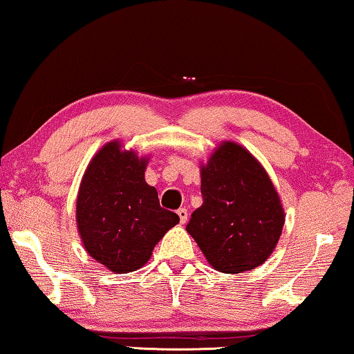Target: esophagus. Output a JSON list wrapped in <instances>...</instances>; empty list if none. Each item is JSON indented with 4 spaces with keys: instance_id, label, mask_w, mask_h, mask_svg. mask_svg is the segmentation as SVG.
Masks as SVG:
<instances>
[{
    "instance_id": "34e87169",
    "label": "esophagus",
    "mask_w": 354,
    "mask_h": 354,
    "mask_svg": "<svg viewBox=\"0 0 354 354\" xmlns=\"http://www.w3.org/2000/svg\"><path fill=\"white\" fill-rule=\"evenodd\" d=\"M177 216H178V219H180V224H185L188 219V211L185 209V207H180V209L177 211Z\"/></svg>"
}]
</instances>
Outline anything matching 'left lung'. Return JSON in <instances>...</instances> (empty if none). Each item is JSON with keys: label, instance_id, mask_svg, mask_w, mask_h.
I'll list each match as a JSON object with an SVG mask.
<instances>
[{"label": "left lung", "instance_id": "8db88e82", "mask_svg": "<svg viewBox=\"0 0 354 354\" xmlns=\"http://www.w3.org/2000/svg\"><path fill=\"white\" fill-rule=\"evenodd\" d=\"M203 205L187 232L219 272L239 274L263 264L282 235L279 193L258 159L224 142L201 166Z\"/></svg>", "mask_w": 354, "mask_h": 354}]
</instances>
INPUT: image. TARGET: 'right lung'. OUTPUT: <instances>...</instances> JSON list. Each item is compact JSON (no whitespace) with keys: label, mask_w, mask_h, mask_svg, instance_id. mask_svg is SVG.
Here are the masks:
<instances>
[{"label":"right lung","mask_w":354,"mask_h":354,"mask_svg":"<svg viewBox=\"0 0 354 354\" xmlns=\"http://www.w3.org/2000/svg\"><path fill=\"white\" fill-rule=\"evenodd\" d=\"M148 159L106 143L91 159L77 195V229L91 258L114 274L133 272L178 224L159 205L156 188L145 182Z\"/></svg>","instance_id":"1"}]
</instances>
